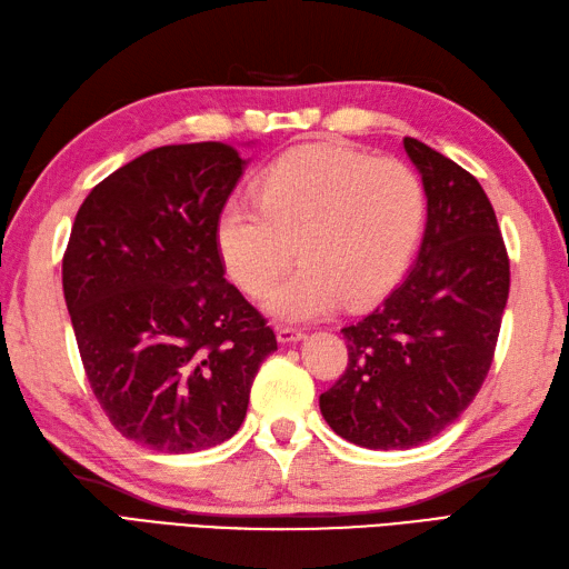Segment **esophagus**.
<instances>
[{"label": "esophagus", "mask_w": 569, "mask_h": 569, "mask_svg": "<svg viewBox=\"0 0 569 569\" xmlns=\"http://www.w3.org/2000/svg\"><path fill=\"white\" fill-rule=\"evenodd\" d=\"M276 337H279L281 345H288V341H300L302 337H306V332L296 327H276Z\"/></svg>", "instance_id": "obj_1"}]
</instances>
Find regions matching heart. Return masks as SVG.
Listing matches in <instances>:
<instances>
[{"label":"heart","instance_id":"obj_1","mask_svg":"<svg viewBox=\"0 0 569 569\" xmlns=\"http://www.w3.org/2000/svg\"><path fill=\"white\" fill-rule=\"evenodd\" d=\"M427 222V193L398 160L345 144H298L263 169L257 198L234 196L218 218V249L234 283L263 298L296 257L269 310L315 320L347 300L366 306L402 279Z\"/></svg>","mask_w":569,"mask_h":569}]
</instances>
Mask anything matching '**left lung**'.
I'll return each instance as SVG.
<instances>
[{"label":"left lung","instance_id":"8db88e82","mask_svg":"<svg viewBox=\"0 0 569 569\" xmlns=\"http://www.w3.org/2000/svg\"><path fill=\"white\" fill-rule=\"evenodd\" d=\"M405 150L427 191L419 259L341 329L349 363L320 395L327 425L376 451L415 448L453 425L490 373L509 298V254L480 181L415 138Z\"/></svg>","mask_w":569,"mask_h":569}]
</instances>
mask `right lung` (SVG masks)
<instances>
[{
  "label": "right lung",
  "mask_w": 569,
  "mask_h": 569,
  "mask_svg": "<svg viewBox=\"0 0 569 569\" xmlns=\"http://www.w3.org/2000/svg\"><path fill=\"white\" fill-rule=\"evenodd\" d=\"M242 169L232 144H164L116 169L77 210L62 290L84 373L111 425L152 451L230 439L276 351L218 249Z\"/></svg>",
  "instance_id": "obj_1"
}]
</instances>
